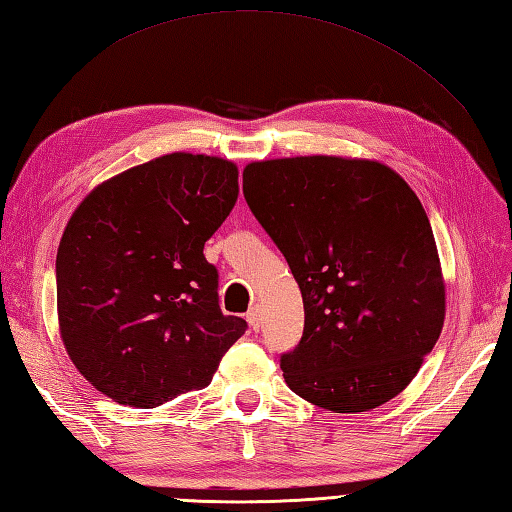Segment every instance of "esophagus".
Here are the masks:
<instances>
[{
	"instance_id": "esophagus-1",
	"label": "esophagus",
	"mask_w": 512,
	"mask_h": 512,
	"mask_svg": "<svg viewBox=\"0 0 512 512\" xmlns=\"http://www.w3.org/2000/svg\"><path fill=\"white\" fill-rule=\"evenodd\" d=\"M246 321L250 323V328L253 330H259L262 328V312H259V308L257 306H253L248 310V314H246Z\"/></svg>"
}]
</instances>
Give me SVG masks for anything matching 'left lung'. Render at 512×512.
<instances>
[{
	"label": "left lung",
	"mask_w": 512,
	"mask_h": 512,
	"mask_svg": "<svg viewBox=\"0 0 512 512\" xmlns=\"http://www.w3.org/2000/svg\"><path fill=\"white\" fill-rule=\"evenodd\" d=\"M242 176L303 299V336L281 356L288 387L334 413L385 405L418 374L447 312L418 195L369 158L255 160Z\"/></svg>",
	"instance_id": "left-lung-1"
}]
</instances>
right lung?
<instances>
[{
  "instance_id": "add662e5",
  "label": "right lung",
  "mask_w": 512,
  "mask_h": 512,
  "mask_svg": "<svg viewBox=\"0 0 512 512\" xmlns=\"http://www.w3.org/2000/svg\"><path fill=\"white\" fill-rule=\"evenodd\" d=\"M237 165L176 151L85 195L57 253L59 334L70 361L118 405L154 409L211 383L246 330L217 306L204 242L233 211Z\"/></svg>"
}]
</instances>
